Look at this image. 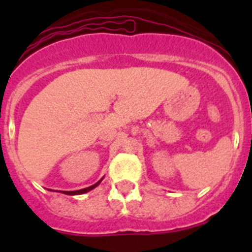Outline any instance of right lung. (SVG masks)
<instances>
[{
    "instance_id": "obj_1",
    "label": "right lung",
    "mask_w": 252,
    "mask_h": 252,
    "mask_svg": "<svg viewBox=\"0 0 252 252\" xmlns=\"http://www.w3.org/2000/svg\"><path fill=\"white\" fill-rule=\"evenodd\" d=\"M102 179H103V178H102ZM102 179H101V180H98V182H97V183H95V184H93V186L88 187V188L79 189V190H70V192H68V190H62V192H60V193H63V194H66V195H78V194H84V193L90 192V190H92V189H94L95 187H97V186H99V183H101V182H102Z\"/></svg>"
}]
</instances>
